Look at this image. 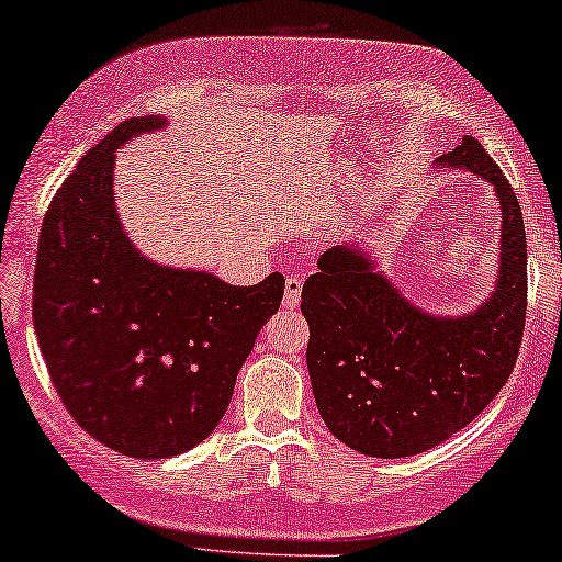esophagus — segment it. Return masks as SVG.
Returning <instances> with one entry per match:
<instances>
[{"label": "esophagus", "mask_w": 562, "mask_h": 562, "mask_svg": "<svg viewBox=\"0 0 562 562\" xmlns=\"http://www.w3.org/2000/svg\"><path fill=\"white\" fill-rule=\"evenodd\" d=\"M301 293H303V280L301 277H288L285 280V297H282V305L285 308H295L301 303Z\"/></svg>", "instance_id": "esophagus-1"}]
</instances>
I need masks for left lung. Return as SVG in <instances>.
<instances>
[{"label":"left lung","instance_id":"left-lung-1","mask_svg":"<svg viewBox=\"0 0 562 562\" xmlns=\"http://www.w3.org/2000/svg\"><path fill=\"white\" fill-rule=\"evenodd\" d=\"M440 168L470 170L501 204V259L493 293L461 316L428 314L400 293L363 246L322 254L301 311L311 386L326 428L379 459L415 457L470 425L506 386L527 322V233L521 204L477 139Z\"/></svg>","mask_w":562,"mask_h":562}]
</instances>
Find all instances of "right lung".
I'll return each instance as SVG.
<instances>
[{"label":"right lung","mask_w":562,"mask_h":562,"mask_svg":"<svg viewBox=\"0 0 562 562\" xmlns=\"http://www.w3.org/2000/svg\"><path fill=\"white\" fill-rule=\"evenodd\" d=\"M162 126V116L130 119L77 162L35 259L33 326L54 389L82 430L134 459L176 457L215 430L285 293L280 272L238 288L137 251L116 212L113 166L119 147Z\"/></svg>","instance_id":"obj_1"}]
</instances>
